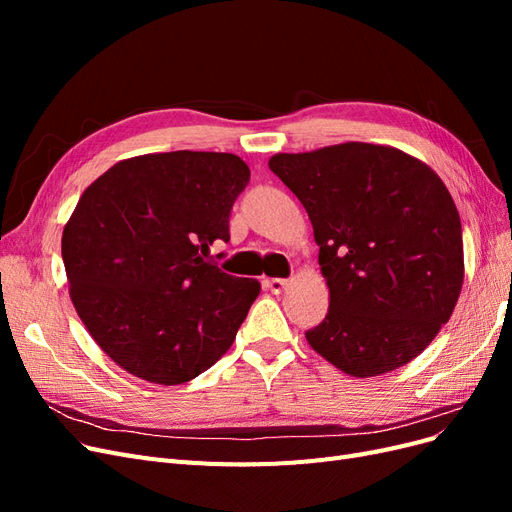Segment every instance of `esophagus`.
I'll use <instances>...</instances> for the list:
<instances>
[{
  "label": "esophagus",
  "instance_id": "obj_1",
  "mask_svg": "<svg viewBox=\"0 0 512 512\" xmlns=\"http://www.w3.org/2000/svg\"><path fill=\"white\" fill-rule=\"evenodd\" d=\"M267 288L275 294H280L288 288V280H280V277H273V280H267Z\"/></svg>",
  "mask_w": 512,
  "mask_h": 512
}]
</instances>
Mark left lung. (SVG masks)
I'll use <instances>...</instances> for the list:
<instances>
[{
  "mask_svg": "<svg viewBox=\"0 0 512 512\" xmlns=\"http://www.w3.org/2000/svg\"><path fill=\"white\" fill-rule=\"evenodd\" d=\"M269 168L301 200L329 286L307 344L354 378L410 363L451 318L463 286L461 220L444 181L389 145L275 153Z\"/></svg>",
  "mask_w": 512,
  "mask_h": 512,
  "instance_id": "obj_1",
  "label": "left lung"
}]
</instances>
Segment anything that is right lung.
<instances>
[{
    "instance_id": "right-lung-1",
    "label": "right lung",
    "mask_w": 512,
    "mask_h": 512,
    "mask_svg": "<svg viewBox=\"0 0 512 512\" xmlns=\"http://www.w3.org/2000/svg\"><path fill=\"white\" fill-rule=\"evenodd\" d=\"M247 181L235 153H147L117 162L79 198L61 235L70 299L128 374L190 382L235 342L260 282L222 273L207 256L230 239Z\"/></svg>"
}]
</instances>
